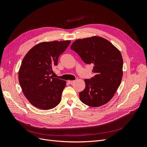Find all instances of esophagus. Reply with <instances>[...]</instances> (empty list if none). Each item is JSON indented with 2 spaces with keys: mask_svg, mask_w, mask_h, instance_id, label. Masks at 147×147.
I'll return each mask as SVG.
<instances>
[{
  "mask_svg": "<svg viewBox=\"0 0 147 147\" xmlns=\"http://www.w3.org/2000/svg\"><path fill=\"white\" fill-rule=\"evenodd\" d=\"M67 82L69 84H72L74 82V80H69V81H67Z\"/></svg>",
  "mask_w": 147,
  "mask_h": 147,
  "instance_id": "esophagus-1",
  "label": "esophagus"
}]
</instances>
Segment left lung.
<instances>
[{
	"mask_svg": "<svg viewBox=\"0 0 147 147\" xmlns=\"http://www.w3.org/2000/svg\"><path fill=\"white\" fill-rule=\"evenodd\" d=\"M84 63L93 64L94 76L85 79L86 87L79 93L80 100L97 107L112 98L121 83L123 61L121 53L107 40L94 36L78 39L70 47Z\"/></svg>",
	"mask_w": 147,
	"mask_h": 147,
	"instance_id": "obj_1",
	"label": "left lung"
}]
</instances>
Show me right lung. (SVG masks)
I'll return each instance as SVG.
<instances>
[{
    "mask_svg": "<svg viewBox=\"0 0 147 147\" xmlns=\"http://www.w3.org/2000/svg\"><path fill=\"white\" fill-rule=\"evenodd\" d=\"M70 40L42 42L28 52L22 62L18 78L24 95L35 107L49 110L58 105L66 82L53 78L52 68Z\"/></svg>",
    "mask_w": 147,
    "mask_h": 147,
    "instance_id": "add662e5",
    "label": "right lung"
}]
</instances>
